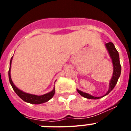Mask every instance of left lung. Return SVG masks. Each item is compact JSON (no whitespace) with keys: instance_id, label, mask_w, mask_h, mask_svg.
<instances>
[{"instance_id":"left-lung-1","label":"left lung","mask_w":131,"mask_h":131,"mask_svg":"<svg viewBox=\"0 0 131 131\" xmlns=\"http://www.w3.org/2000/svg\"><path fill=\"white\" fill-rule=\"evenodd\" d=\"M106 47L107 50L108 51L110 56L111 59L112 60V63H113V75H112V77L111 79L110 83H109V89L108 91H107L104 95L102 96H99V97H96L94 96L91 95L89 94L86 93V92H83V91H80L79 89H77V92H79V94L83 96L84 98H88V99H99L102 97L105 96L107 95L113 89V88L115 87V84L117 83V81L119 79V77H120L121 75V66L119 62V53H118L117 50L115 48V46L112 43V42H109L108 43H106Z\"/></svg>"}]
</instances>
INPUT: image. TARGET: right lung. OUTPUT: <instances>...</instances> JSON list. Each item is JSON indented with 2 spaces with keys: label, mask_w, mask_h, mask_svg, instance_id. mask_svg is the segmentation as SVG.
Listing matches in <instances>:
<instances>
[{
  "label": "right lung",
  "mask_w": 131,
  "mask_h": 131,
  "mask_svg": "<svg viewBox=\"0 0 131 131\" xmlns=\"http://www.w3.org/2000/svg\"><path fill=\"white\" fill-rule=\"evenodd\" d=\"M12 58L13 57H12L11 60H10V69H9L8 71V77L10 84L12 86V89H14V91H15V92L17 94V95L19 98H21L24 101L30 103V104H42V103L47 102L48 100H50L54 96V93H55V88L54 87L52 91H50V92L40 96H37L35 95V94L27 93V92H25L24 91L19 90L18 87H16V85L14 84L13 81H12V80L11 79V75H10V70H11V64L12 61Z\"/></svg>",
  "instance_id": "1"
}]
</instances>
